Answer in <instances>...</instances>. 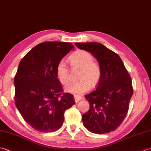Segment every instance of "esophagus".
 <instances>
[{
    "instance_id": "esophagus-1",
    "label": "esophagus",
    "mask_w": 151,
    "mask_h": 151,
    "mask_svg": "<svg viewBox=\"0 0 151 151\" xmlns=\"http://www.w3.org/2000/svg\"><path fill=\"white\" fill-rule=\"evenodd\" d=\"M74 99H75V101L76 103H77V102H78L82 100V97H80V96H78V95L74 96Z\"/></svg>"
}]
</instances>
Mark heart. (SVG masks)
<instances>
[{
	"label": "heart",
	"instance_id": "heart-1",
	"mask_svg": "<svg viewBox=\"0 0 151 151\" xmlns=\"http://www.w3.org/2000/svg\"><path fill=\"white\" fill-rule=\"evenodd\" d=\"M90 53L79 50L71 54L69 62L73 67H79L77 81L67 84L64 89L75 95L84 94L89 91L90 86L98 84L101 76V69L99 64L93 62ZM56 76L61 84H66L69 81L68 69L64 60H61L56 67Z\"/></svg>",
	"mask_w": 151,
	"mask_h": 151
}]
</instances>
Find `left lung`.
Segmentation results:
<instances>
[{"label":"left lung","instance_id":"8db88e82","mask_svg":"<svg viewBox=\"0 0 151 151\" xmlns=\"http://www.w3.org/2000/svg\"><path fill=\"white\" fill-rule=\"evenodd\" d=\"M75 45L90 52L101 69L97 88L85 95L90 108L82 115L83 124L92 133H109L116 129L126 117L133 94L132 80L118 54L102 44Z\"/></svg>","mask_w":151,"mask_h":151}]
</instances>
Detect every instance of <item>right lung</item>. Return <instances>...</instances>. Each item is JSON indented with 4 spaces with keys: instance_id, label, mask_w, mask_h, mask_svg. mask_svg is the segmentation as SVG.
<instances>
[{
    "instance_id": "add662e5",
    "label": "right lung",
    "mask_w": 151,
    "mask_h": 151,
    "mask_svg": "<svg viewBox=\"0 0 151 151\" xmlns=\"http://www.w3.org/2000/svg\"><path fill=\"white\" fill-rule=\"evenodd\" d=\"M74 49L71 43L38 44L19 64L14 78L15 103L24 121L37 131L52 132L64 121V112L75 104L73 95H61L56 67Z\"/></svg>"
}]
</instances>
